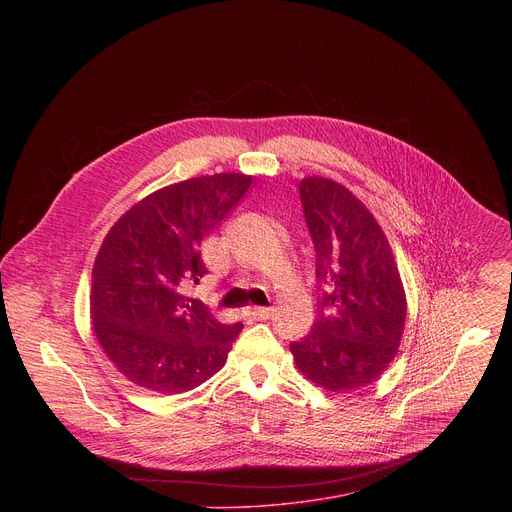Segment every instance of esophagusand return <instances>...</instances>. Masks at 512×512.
I'll list each match as a JSON object with an SVG mask.
<instances>
[{"label": "esophagus", "instance_id": "34e87169", "mask_svg": "<svg viewBox=\"0 0 512 512\" xmlns=\"http://www.w3.org/2000/svg\"><path fill=\"white\" fill-rule=\"evenodd\" d=\"M247 314L253 318V320H267L271 316V308H263V306H249L247 308Z\"/></svg>", "mask_w": 512, "mask_h": 512}]
</instances>
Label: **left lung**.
<instances>
[{"instance_id": "8db88e82", "label": "left lung", "mask_w": 512, "mask_h": 512, "mask_svg": "<svg viewBox=\"0 0 512 512\" xmlns=\"http://www.w3.org/2000/svg\"><path fill=\"white\" fill-rule=\"evenodd\" d=\"M316 251L318 318L291 342L298 369L328 391L371 385L397 354L407 304L389 241L373 214L328 178L300 182Z\"/></svg>"}]
</instances>
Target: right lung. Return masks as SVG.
Here are the masks:
<instances>
[{"label":"right lung","instance_id":"right-lung-1","mask_svg":"<svg viewBox=\"0 0 512 512\" xmlns=\"http://www.w3.org/2000/svg\"><path fill=\"white\" fill-rule=\"evenodd\" d=\"M251 176L214 174L166 186L125 212L93 265L91 318L115 367L174 395L223 369L241 322H218L188 296L206 273L202 239L237 206Z\"/></svg>","mask_w":512,"mask_h":512}]
</instances>
